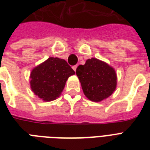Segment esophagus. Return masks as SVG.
Listing matches in <instances>:
<instances>
[{
	"mask_svg": "<svg viewBox=\"0 0 150 150\" xmlns=\"http://www.w3.org/2000/svg\"><path fill=\"white\" fill-rule=\"evenodd\" d=\"M77 67H78V65H75V66H73V67H72L73 70L75 71H76V69H77Z\"/></svg>",
	"mask_w": 150,
	"mask_h": 150,
	"instance_id": "1",
	"label": "esophagus"
}]
</instances>
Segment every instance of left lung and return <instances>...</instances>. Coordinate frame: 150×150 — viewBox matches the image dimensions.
Wrapping results in <instances>:
<instances>
[{
    "instance_id": "left-lung-1",
    "label": "left lung",
    "mask_w": 150,
    "mask_h": 150,
    "mask_svg": "<svg viewBox=\"0 0 150 150\" xmlns=\"http://www.w3.org/2000/svg\"><path fill=\"white\" fill-rule=\"evenodd\" d=\"M85 96L93 102L106 100L117 87L116 71L104 61L97 58L88 59L83 65L76 69Z\"/></svg>"
}]
</instances>
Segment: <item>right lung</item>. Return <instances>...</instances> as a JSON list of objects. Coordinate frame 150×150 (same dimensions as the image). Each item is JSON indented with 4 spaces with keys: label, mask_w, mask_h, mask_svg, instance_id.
<instances>
[{
    "label": "right lung",
    "mask_w": 150,
    "mask_h": 150,
    "mask_svg": "<svg viewBox=\"0 0 150 150\" xmlns=\"http://www.w3.org/2000/svg\"><path fill=\"white\" fill-rule=\"evenodd\" d=\"M75 74L65 60L50 57L32 70L30 87L39 98L50 102L58 98L68 78Z\"/></svg>",
    "instance_id": "obj_1"
}]
</instances>
